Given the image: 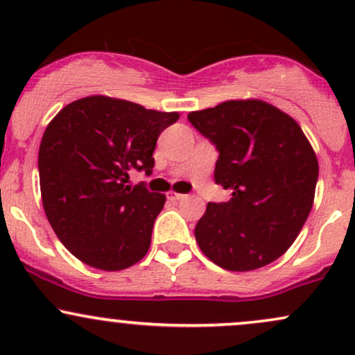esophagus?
<instances>
[{
	"instance_id": "obj_1",
	"label": "esophagus",
	"mask_w": 355,
	"mask_h": 355,
	"mask_svg": "<svg viewBox=\"0 0 355 355\" xmlns=\"http://www.w3.org/2000/svg\"><path fill=\"white\" fill-rule=\"evenodd\" d=\"M182 198H185V195H183V193H177V191H168V200L178 202V200H182Z\"/></svg>"
}]
</instances>
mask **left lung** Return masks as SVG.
I'll return each instance as SVG.
<instances>
[{"label": "left lung", "instance_id": "obj_1", "mask_svg": "<svg viewBox=\"0 0 355 355\" xmlns=\"http://www.w3.org/2000/svg\"><path fill=\"white\" fill-rule=\"evenodd\" d=\"M220 152L215 182L229 202L207 203L198 247L218 267L250 272L288 250L315 197L319 162L299 123L267 101L227 100L189 113Z\"/></svg>", "mask_w": 355, "mask_h": 355}]
</instances>
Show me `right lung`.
Returning <instances> with one entry per match:
<instances>
[{"mask_svg":"<svg viewBox=\"0 0 355 355\" xmlns=\"http://www.w3.org/2000/svg\"><path fill=\"white\" fill-rule=\"evenodd\" d=\"M178 118L93 95L68 103L48 123L38 153L43 209L60 242L83 263L116 272L146 255L166 197L126 185L128 172L152 173L157 138Z\"/></svg>","mask_w":355,"mask_h":355,"instance_id":"obj_1","label":"right lung"}]
</instances>
